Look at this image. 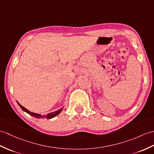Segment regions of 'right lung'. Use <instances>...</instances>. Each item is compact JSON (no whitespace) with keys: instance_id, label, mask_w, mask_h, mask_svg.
<instances>
[{"instance_id":"add662e5","label":"right lung","mask_w":154,"mask_h":154,"mask_svg":"<svg viewBox=\"0 0 154 154\" xmlns=\"http://www.w3.org/2000/svg\"><path fill=\"white\" fill-rule=\"evenodd\" d=\"M17 103H18V105L20 106V108L22 109L24 112H26V113H27L28 114H29V115H31V116H33V117H36V118H37V119H41V118H47L48 119H51V118H53V117H56V116H58V114H60V113L62 112V109H63V108H62L61 109H58V110H57V111H56V112H52V113H48L47 115H45V116H41V114H38V113H33V112H31L30 111H29V110H27L26 108H25L23 106H21V104H20V103L17 102Z\"/></svg>"}]
</instances>
